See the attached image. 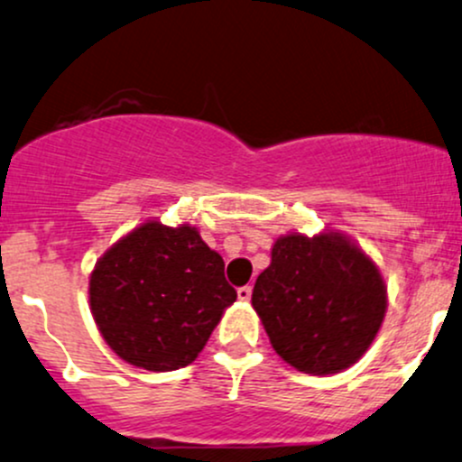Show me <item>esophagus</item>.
Masks as SVG:
<instances>
[{"mask_svg":"<svg viewBox=\"0 0 462 462\" xmlns=\"http://www.w3.org/2000/svg\"><path fill=\"white\" fill-rule=\"evenodd\" d=\"M251 294H253V288L251 286L237 288V299L245 300V303H248V300H251Z\"/></svg>","mask_w":462,"mask_h":462,"instance_id":"obj_1","label":"esophagus"}]
</instances>
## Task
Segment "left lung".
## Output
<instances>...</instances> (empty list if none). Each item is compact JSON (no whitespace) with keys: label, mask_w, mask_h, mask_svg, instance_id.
Masks as SVG:
<instances>
[{"label":"left lung","mask_w":462,"mask_h":462,"mask_svg":"<svg viewBox=\"0 0 462 462\" xmlns=\"http://www.w3.org/2000/svg\"><path fill=\"white\" fill-rule=\"evenodd\" d=\"M253 308L290 366L331 375L366 354L386 314V283L375 262L338 231L277 237L257 277Z\"/></svg>","instance_id":"1"}]
</instances>
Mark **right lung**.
Here are the masks:
<instances>
[{
  "instance_id": "obj_1",
  "label": "right lung",
  "mask_w": 462,
  "mask_h": 462,
  "mask_svg": "<svg viewBox=\"0 0 462 462\" xmlns=\"http://www.w3.org/2000/svg\"><path fill=\"white\" fill-rule=\"evenodd\" d=\"M236 299L222 257L189 225L143 222L97 259L89 277L105 343L154 373L191 365Z\"/></svg>"
}]
</instances>
